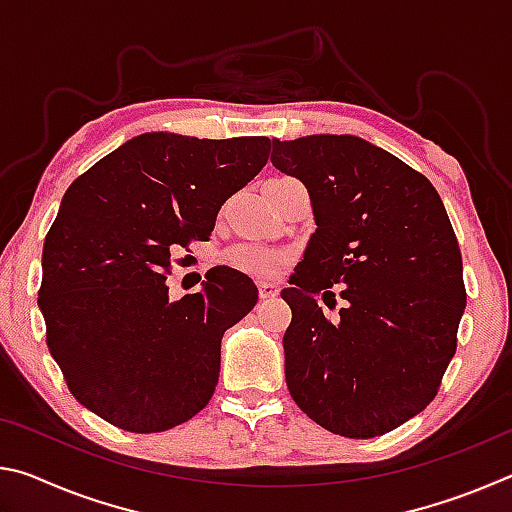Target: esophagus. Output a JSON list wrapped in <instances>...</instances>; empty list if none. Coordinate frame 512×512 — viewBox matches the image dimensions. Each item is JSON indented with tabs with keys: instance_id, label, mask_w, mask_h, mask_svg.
Instances as JSON below:
<instances>
[{
	"instance_id": "34e87169",
	"label": "esophagus",
	"mask_w": 512,
	"mask_h": 512,
	"mask_svg": "<svg viewBox=\"0 0 512 512\" xmlns=\"http://www.w3.org/2000/svg\"><path fill=\"white\" fill-rule=\"evenodd\" d=\"M277 293H280V289H277V284L259 282V298H262V300H271V298L277 296Z\"/></svg>"
}]
</instances>
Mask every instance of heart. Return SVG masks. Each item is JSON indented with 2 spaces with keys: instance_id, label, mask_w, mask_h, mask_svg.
Listing matches in <instances>:
<instances>
[{
  "instance_id": "b5f03b06",
  "label": "heart",
  "mask_w": 512,
  "mask_h": 512,
  "mask_svg": "<svg viewBox=\"0 0 512 512\" xmlns=\"http://www.w3.org/2000/svg\"><path fill=\"white\" fill-rule=\"evenodd\" d=\"M228 264L241 273H248L259 280H268L282 271L289 262V253L262 244H239L228 253Z\"/></svg>"
}]
</instances>
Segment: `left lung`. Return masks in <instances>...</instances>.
I'll return each mask as SVG.
<instances>
[{
	"mask_svg": "<svg viewBox=\"0 0 512 512\" xmlns=\"http://www.w3.org/2000/svg\"><path fill=\"white\" fill-rule=\"evenodd\" d=\"M271 162L300 178L316 232L282 298L289 393L345 438H375L438 395L465 311L461 248L427 178L352 135L273 140ZM332 286L346 300L329 321Z\"/></svg>",
	"mask_w": 512,
	"mask_h": 512,
	"instance_id": "left-lung-1",
	"label": "left lung"
}]
</instances>
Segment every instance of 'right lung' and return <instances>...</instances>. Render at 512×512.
I'll return each mask as SVG.
<instances>
[{"instance_id":"obj_1","label":"right lung","mask_w":512,"mask_h":512,"mask_svg":"<svg viewBox=\"0 0 512 512\" xmlns=\"http://www.w3.org/2000/svg\"><path fill=\"white\" fill-rule=\"evenodd\" d=\"M271 153L268 137L146 133L101 158L63 196L42 250L47 348L85 409L133 433L205 409L223 332L257 305L244 273L216 266L169 300L178 248L212 235L221 205Z\"/></svg>"}]
</instances>
